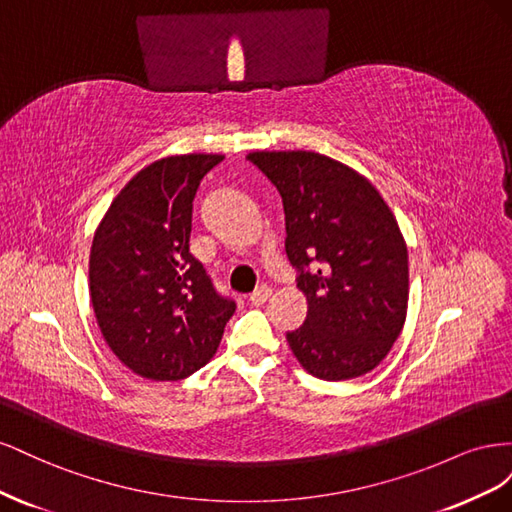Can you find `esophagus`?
Instances as JSON below:
<instances>
[{"mask_svg":"<svg viewBox=\"0 0 512 512\" xmlns=\"http://www.w3.org/2000/svg\"><path fill=\"white\" fill-rule=\"evenodd\" d=\"M271 297V288L269 286H260L250 294V303L252 305H262Z\"/></svg>","mask_w":512,"mask_h":512,"instance_id":"obj_1","label":"esophagus"}]
</instances>
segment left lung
Wrapping results in <instances>:
<instances>
[{"mask_svg":"<svg viewBox=\"0 0 512 512\" xmlns=\"http://www.w3.org/2000/svg\"><path fill=\"white\" fill-rule=\"evenodd\" d=\"M282 196L286 254L307 297L303 327L286 333L320 380L359 378L380 365L406 322L408 247L378 190L314 151L247 156Z\"/></svg>","mask_w":512,"mask_h":512,"instance_id":"obj_1","label":"left lung"}]
</instances>
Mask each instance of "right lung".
<instances>
[{"mask_svg": "<svg viewBox=\"0 0 512 512\" xmlns=\"http://www.w3.org/2000/svg\"><path fill=\"white\" fill-rule=\"evenodd\" d=\"M224 156L188 153L143 168L100 222L89 258L98 327L117 359L149 380H181L220 346L237 303L190 254L192 203Z\"/></svg>", "mask_w": 512, "mask_h": 512, "instance_id": "add662e5", "label": "right lung"}]
</instances>
